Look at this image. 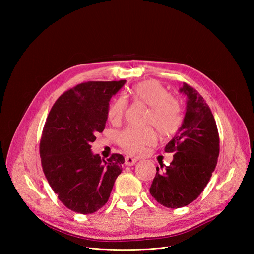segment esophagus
I'll list each match as a JSON object with an SVG mask.
<instances>
[{
    "mask_svg": "<svg viewBox=\"0 0 254 254\" xmlns=\"http://www.w3.org/2000/svg\"><path fill=\"white\" fill-rule=\"evenodd\" d=\"M136 161H137V159L132 158V157H130V156L125 157V164H126L127 166H132V165L136 162Z\"/></svg>",
    "mask_w": 254,
    "mask_h": 254,
    "instance_id": "obj_1",
    "label": "esophagus"
}]
</instances>
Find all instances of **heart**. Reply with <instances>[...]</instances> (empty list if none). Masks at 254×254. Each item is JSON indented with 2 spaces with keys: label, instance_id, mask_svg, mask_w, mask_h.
Masks as SVG:
<instances>
[{
  "label": "heart",
  "instance_id": "b5f03b06",
  "mask_svg": "<svg viewBox=\"0 0 254 254\" xmlns=\"http://www.w3.org/2000/svg\"><path fill=\"white\" fill-rule=\"evenodd\" d=\"M129 95L135 103L149 107L146 124L156 127L160 135L167 137L179 131L183 122L182 106L162 83L157 80L140 82L131 88ZM127 109V98L123 95L118 96L112 99L107 108V117L113 124H118L124 118ZM156 141L157 135L149 127H127L117 134L118 144L130 155H137L144 146L153 145Z\"/></svg>",
  "mask_w": 254,
  "mask_h": 254
}]
</instances>
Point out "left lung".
I'll list each match as a JSON object with an SVG mask.
<instances>
[{"mask_svg": "<svg viewBox=\"0 0 254 254\" xmlns=\"http://www.w3.org/2000/svg\"><path fill=\"white\" fill-rule=\"evenodd\" d=\"M180 91L188 97L186 117L164 149L174 152V159L163 173L157 167L149 189L159 203L171 209L186 206L202 193L219 155V134L210 107L188 83Z\"/></svg>", "mask_w": 254, "mask_h": 254, "instance_id": "left-lung-1", "label": "left lung"}]
</instances>
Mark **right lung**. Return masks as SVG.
Instances as JSON below:
<instances>
[{
	"label": "right lung",
	"instance_id": "obj_1",
	"mask_svg": "<svg viewBox=\"0 0 254 254\" xmlns=\"http://www.w3.org/2000/svg\"><path fill=\"white\" fill-rule=\"evenodd\" d=\"M126 80L87 81L67 90L53 105L40 140L43 173L67 209L92 214L110 197L124 157L102 160L91 151L106 126L110 98Z\"/></svg>",
	"mask_w": 254,
	"mask_h": 254
}]
</instances>
